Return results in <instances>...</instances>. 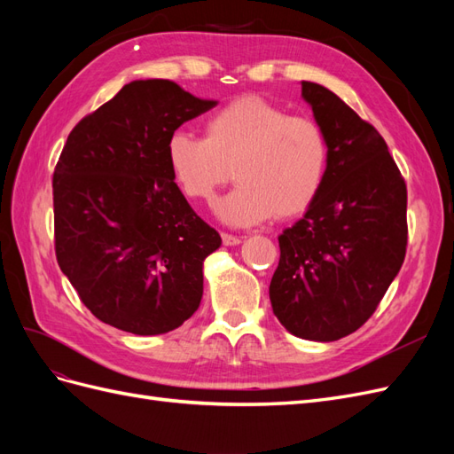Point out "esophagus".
<instances>
[{
    "instance_id": "obj_1",
    "label": "esophagus",
    "mask_w": 454,
    "mask_h": 454,
    "mask_svg": "<svg viewBox=\"0 0 454 454\" xmlns=\"http://www.w3.org/2000/svg\"><path fill=\"white\" fill-rule=\"evenodd\" d=\"M222 240L225 246H237L242 242L240 237H235V235H229V232H222Z\"/></svg>"
}]
</instances>
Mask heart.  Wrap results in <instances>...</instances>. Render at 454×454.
I'll use <instances>...</instances> for the list:
<instances>
[{"instance_id":"b5f03b06","label":"heart","mask_w":454,"mask_h":454,"mask_svg":"<svg viewBox=\"0 0 454 454\" xmlns=\"http://www.w3.org/2000/svg\"><path fill=\"white\" fill-rule=\"evenodd\" d=\"M167 159L191 200L212 202L235 176L239 187L215 212L222 222L246 227L310 208L325 180L327 142L314 121L244 96L206 117L202 138L172 132Z\"/></svg>"}]
</instances>
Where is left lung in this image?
Here are the masks:
<instances>
[{"mask_svg": "<svg viewBox=\"0 0 454 454\" xmlns=\"http://www.w3.org/2000/svg\"><path fill=\"white\" fill-rule=\"evenodd\" d=\"M327 142V170L305 215L278 237L272 312L295 337L329 342L362 327L400 272L407 187L388 145L322 85L301 81Z\"/></svg>", "mask_w": 454, "mask_h": 454, "instance_id": "8db88e82", "label": "left lung"}]
</instances>
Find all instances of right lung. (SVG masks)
Listing matches in <instances>:
<instances>
[{
    "mask_svg": "<svg viewBox=\"0 0 454 454\" xmlns=\"http://www.w3.org/2000/svg\"><path fill=\"white\" fill-rule=\"evenodd\" d=\"M215 104L168 79H140L67 136L52 176L54 250L104 324L160 335L199 309L204 259L222 237L176 185L167 142Z\"/></svg>",
    "mask_w": 454,
    "mask_h": 454,
    "instance_id": "right-lung-1",
    "label": "right lung"
}]
</instances>
